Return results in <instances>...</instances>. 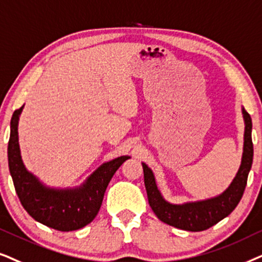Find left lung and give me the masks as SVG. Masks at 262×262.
Masks as SVG:
<instances>
[{
    "mask_svg": "<svg viewBox=\"0 0 262 262\" xmlns=\"http://www.w3.org/2000/svg\"><path fill=\"white\" fill-rule=\"evenodd\" d=\"M245 118V146H243L242 163L239 170L228 189L217 198L205 201L189 202L184 205H172L165 201L157 188L155 176L151 169L142 163L144 181L147 191L148 204L157 217L166 224L187 231H204L217 224L222 219L235 210L242 195L245 193L248 173L253 163V141H252V118L242 109Z\"/></svg>",
    "mask_w": 262,
    "mask_h": 262,
    "instance_id": "8db88e82",
    "label": "left lung"
}]
</instances>
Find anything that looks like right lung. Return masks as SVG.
I'll use <instances>...</instances> for the list:
<instances>
[{
    "instance_id": "add662e5",
    "label": "right lung",
    "mask_w": 262,
    "mask_h": 262,
    "mask_svg": "<svg viewBox=\"0 0 262 262\" xmlns=\"http://www.w3.org/2000/svg\"><path fill=\"white\" fill-rule=\"evenodd\" d=\"M14 111L10 120L8 165L14 187L24 208L34 221L58 231H73L90 224L98 213L107 184L127 160L122 156L104 163L76 189H50L26 170L17 142V120L23 110Z\"/></svg>"
}]
</instances>
